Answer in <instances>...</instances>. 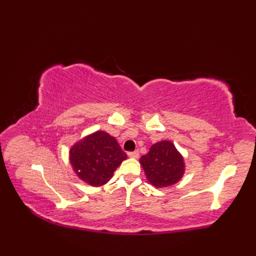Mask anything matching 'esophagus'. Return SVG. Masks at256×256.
I'll list each match as a JSON object with an SVG mask.
<instances>
[{"label": "esophagus", "mask_w": 256, "mask_h": 256, "mask_svg": "<svg viewBox=\"0 0 256 256\" xmlns=\"http://www.w3.org/2000/svg\"><path fill=\"white\" fill-rule=\"evenodd\" d=\"M128 157H131V158H138V157L140 156V153H138V150H134V152H128Z\"/></svg>", "instance_id": "1"}]
</instances>
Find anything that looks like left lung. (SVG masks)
<instances>
[{
    "mask_svg": "<svg viewBox=\"0 0 256 256\" xmlns=\"http://www.w3.org/2000/svg\"><path fill=\"white\" fill-rule=\"evenodd\" d=\"M140 162L148 182L158 188L176 184L184 174L182 156L170 140L154 144Z\"/></svg>",
    "mask_w": 256,
    "mask_h": 256,
    "instance_id": "8db88e82",
    "label": "left lung"
}]
</instances>
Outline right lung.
Masks as SVG:
<instances>
[{
	"label": "right lung",
	"mask_w": 256,
	"mask_h": 256,
	"mask_svg": "<svg viewBox=\"0 0 256 256\" xmlns=\"http://www.w3.org/2000/svg\"><path fill=\"white\" fill-rule=\"evenodd\" d=\"M126 154L116 140L106 132H96L80 140L70 150L74 170L92 186H101L110 180Z\"/></svg>",
	"instance_id": "right-lung-1"
}]
</instances>
